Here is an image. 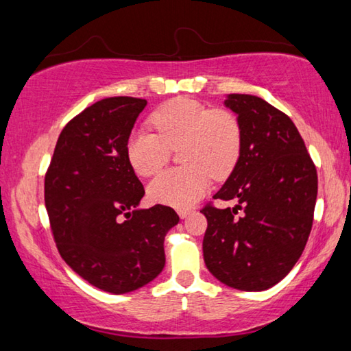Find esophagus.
Listing matches in <instances>:
<instances>
[{"mask_svg":"<svg viewBox=\"0 0 351 351\" xmlns=\"http://www.w3.org/2000/svg\"><path fill=\"white\" fill-rule=\"evenodd\" d=\"M190 209H178V215H180V218H186L187 215H190Z\"/></svg>","mask_w":351,"mask_h":351,"instance_id":"34e87169","label":"esophagus"}]
</instances>
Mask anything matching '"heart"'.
<instances>
[{"mask_svg": "<svg viewBox=\"0 0 351 351\" xmlns=\"http://www.w3.org/2000/svg\"><path fill=\"white\" fill-rule=\"evenodd\" d=\"M156 133L136 130L128 136L127 158L139 176H152L180 150L184 167L162 171L148 184L154 203L187 207L209 189L210 176L224 180L240 159L243 133L234 112L189 97L162 104L150 117Z\"/></svg>", "mask_w": 351, "mask_h": 351, "instance_id": "1", "label": "heart"}]
</instances>
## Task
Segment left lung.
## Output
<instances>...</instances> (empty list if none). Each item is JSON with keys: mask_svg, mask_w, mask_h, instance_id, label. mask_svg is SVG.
<instances>
[{"mask_svg": "<svg viewBox=\"0 0 351 351\" xmlns=\"http://www.w3.org/2000/svg\"><path fill=\"white\" fill-rule=\"evenodd\" d=\"M239 116L240 159L215 199L207 203L203 255L219 282L241 291L274 287L300 258L313 228L317 171L294 122L249 94H229Z\"/></svg>", "mask_w": 351, "mask_h": 351, "instance_id": "1", "label": "left lung"}]
</instances>
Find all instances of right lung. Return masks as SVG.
I'll return each instance as SVG.
<instances>
[{
    "label": "right lung",
    "mask_w": 351,
    "mask_h": 351,
    "mask_svg": "<svg viewBox=\"0 0 351 351\" xmlns=\"http://www.w3.org/2000/svg\"><path fill=\"white\" fill-rule=\"evenodd\" d=\"M145 99L108 97L71 119L45 176V204L62 258L106 293L144 287L165 265L164 237L180 221L169 206L136 209L145 190L127 141Z\"/></svg>",
    "instance_id": "obj_1"
}]
</instances>
